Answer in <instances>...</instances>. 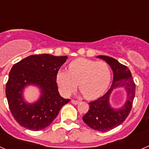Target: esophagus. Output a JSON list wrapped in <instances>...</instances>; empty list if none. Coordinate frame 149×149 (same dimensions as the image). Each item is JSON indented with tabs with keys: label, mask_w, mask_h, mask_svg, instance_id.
<instances>
[{
	"label": "esophagus",
	"mask_w": 149,
	"mask_h": 149,
	"mask_svg": "<svg viewBox=\"0 0 149 149\" xmlns=\"http://www.w3.org/2000/svg\"><path fill=\"white\" fill-rule=\"evenodd\" d=\"M72 103L73 104H78L79 103H80V101H76V100H72Z\"/></svg>",
	"instance_id": "obj_1"
}]
</instances>
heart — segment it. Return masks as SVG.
Wrapping results in <instances>:
<instances>
[{
  "mask_svg": "<svg viewBox=\"0 0 149 149\" xmlns=\"http://www.w3.org/2000/svg\"><path fill=\"white\" fill-rule=\"evenodd\" d=\"M111 80V71L105 62L85 58L74 60L68 71H59L56 84L62 94L68 96L77 87L87 99H95L104 93Z\"/></svg>",
  "mask_w": 149,
  "mask_h": 149,
  "instance_id": "heart-1",
  "label": "heart"
}]
</instances>
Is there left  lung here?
I'll return each mask as SVG.
<instances>
[{
	"mask_svg": "<svg viewBox=\"0 0 149 149\" xmlns=\"http://www.w3.org/2000/svg\"><path fill=\"white\" fill-rule=\"evenodd\" d=\"M97 57L110 65L113 72V81L111 87L102 97L89 103V111L83 116V120L91 128L104 132L120 125L125 120L132 108L136 86L126 65L110 56L100 55ZM120 87L126 90L127 99L122 108L113 109L109 104L110 95L113 89Z\"/></svg>",
	"mask_w": 149,
	"mask_h": 149,
	"instance_id": "obj_1",
	"label": "left lung"
}]
</instances>
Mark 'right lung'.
<instances>
[{"instance_id":"add662e5","label":"right lung","mask_w":149,"mask_h":149,"mask_svg":"<svg viewBox=\"0 0 149 149\" xmlns=\"http://www.w3.org/2000/svg\"><path fill=\"white\" fill-rule=\"evenodd\" d=\"M67 56L30 55L13 65L6 85V96L12 115L21 126L40 131L55 119L62 107L70 99L61 97L56 84V74L66 61ZM35 86L40 91L39 99L28 103L23 90Z\"/></svg>"}]
</instances>
